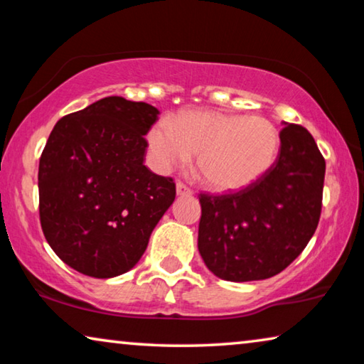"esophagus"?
<instances>
[{"label": "esophagus", "mask_w": 364, "mask_h": 364, "mask_svg": "<svg viewBox=\"0 0 364 364\" xmlns=\"http://www.w3.org/2000/svg\"><path fill=\"white\" fill-rule=\"evenodd\" d=\"M176 194L180 196V197H183V196H191V194H193V191H191V188H188L184 183L178 181V183H176Z\"/></svg>", "instance_id": "obj_1"}]
</instances>
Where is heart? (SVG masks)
<instances>
[{
  "mask_svg": "<svg viewBox=\"0 0 364 364\" xmlns=\"http://www.w3.org/2000/svg\"><path fill=\"white\" fill-rule=\"evenodd\" d=\"M159 170L168 171L197 156V173L218 194L239 193L267 175L279 149V132L260 115L220 110H183L173 120H160L147 133Z\"/></svg>",
  "mask_w": 364,
  "mask_h": 364,
  "instance_id": "obj_1",
  "label": "heart"
}]
</instances>
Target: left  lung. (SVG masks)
<instances>
[{
  "mask_svg": "<svg viewBox=\"0 0 364 364\" xmlns=\"http://www.w3.org/2000/svg\"><path fill=\"white\" fill-rule=\"evenodd\" d=\"M276 162L234 194H200L197 247L215 276L234 282L281 273L316 231L326 162L306 128L284 123Z\"/></svg>",
  "mask_w": 364,
  "mask_h": 364,
  "instance_id": "1",
  "label": "left lung"
}]
</instances>
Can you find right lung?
<instances>
[{
    "label": "right lung",
    "instance_id": "1",
    "mask_svg": "<svg viewBox=\"0 0 364 364\" xmlns=\"http://www.w3.org/2000/svg\"><path fill=\"white\" fill-rule=\"evenodd\" d=\"M157 115L151 104L109 96L63 117L49 134L38 168L41 230L78 273L130 271L173 204V180L144 165Z\"/></svg>",
    "mask_w": 364,
    "mask_h": 364
}]
</instances>
